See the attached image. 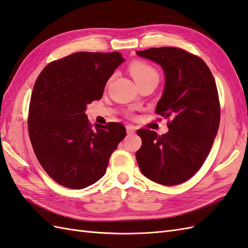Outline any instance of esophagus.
<instances>
[{"label": "esophagus", "instance_id": "34e87169", "mask_svg": "<svg viewBox=\"0 0 248 248\" xmlns=\"http://www.w3.org/2000/svg\"><path fill=\"white\" fill-rule=\"evenodd\" d=\"M126 133L128 134H134L135 133V128L132 125H126Z\"/></svg>", "mask_w": 248, "mask_h": 248}]
</instances>
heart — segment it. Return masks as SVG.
<instances>
[{
	"mask_svg": "<svg viewBox=\"0 0 248 248\" xmlns=\"http://www.w3.org/2000/svg\"><path fill=\"white\" fill-rule=\"evenodd\" d=\"M129 72L137 84L149 79H158V73L151 64L143 61H134L129 65Z\"/></svg>",
	"mask_w": 248,
	"mask_h": 248,
	"instance_id": "heart-1",
	"label": "heart"
}]
</instances>
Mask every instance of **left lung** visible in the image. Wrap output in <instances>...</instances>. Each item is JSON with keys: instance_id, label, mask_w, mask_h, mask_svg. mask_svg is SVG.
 Listing matches in <instances>:
<instances>
[{"instance_id": "obj_1", "label": "left lung", "mask_w": 248, "mask_h": 248, "mask_svg": "<svg viewBox=\"0 0 248 248\" xmlns=\"http://www.w3.org/2000/svg\"><path fill=\"white\" fill-rule=\"evenodd\" d=\"M136 54L163 67L165 90L155 112L171 117L166 134L137 131L142 141L137 164L149 180L178 185L203 166L217 133L221 108L215 78L200 57L182 48L152 47Z\"/></svg>"}]
</instances>
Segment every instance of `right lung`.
Instances as JSON below:
<instances>
[{
	"instance_id": "add662e5",
	"label": "right lung",
	"mask_w": 248,
	"mask_h": 248,
	"mask_svg": "<svg viewBox=\"0 0 248 248\" xmlns=\"http://www.w3.org/2000/svg\"><path fill=\"white\" fill-rule=\"evenodd\" d=\"M124 62L118 51H79L50 62L33 85L28 133L40 165L55 182L83 189L105 175L111 154L125 136L120 123L90 124L86 105L101 99Z\"/></svg>"
}]
</instances>
